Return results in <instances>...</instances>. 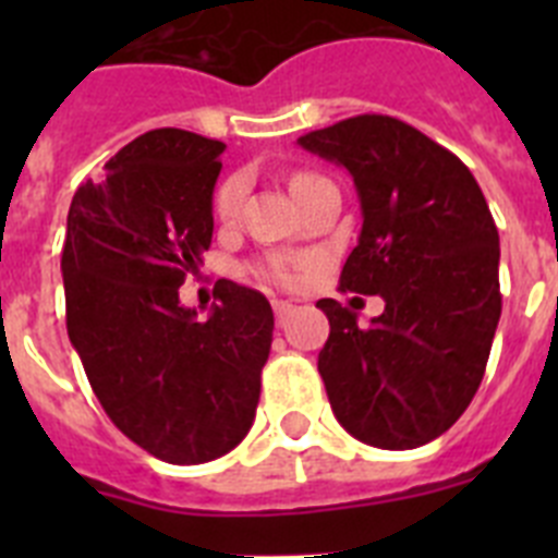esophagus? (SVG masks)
<instances>
[{
    "mask_svg": "<svg viewBox=\"0 0 558 558\" xmlns=\"http://www.w3.org/2000/svg\"><path fill=\"white\" fill-rule=\"evenodd\" d=\"M274 313H276V324H279V327H284V324H288L290 315L295 313V304H290V302H274Z\"/></svg>",
    "mask_w": 558,
    "mask_h": 558,
    "instance_id": "1",
    "label": "esophagus"
}]
</instances>
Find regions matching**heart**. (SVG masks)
Here are the masks:
<instances>
[{
  "instance_id": "heart-1",
  "label": "heart",
  "mask_w": 558,
  "mask_h": 558,
  "mask_svg": "<svg viewBox=\"0 0 558 558\" xmlns=\"http://www.w3.org/2000/svg\"><path fill=\"white\" fill-rule=\"evenodd\" d=\"M307 179H315V175H299V179L293 181V186H299L302 181H307ZM240 192H243L240 179H229L220 184L218 195H215V211H218L220 220H229L231 215H234L236 204H240ZM256 274L263 276L265 282H274V284H293L295 282L293 270H290V265L282 263V259H270V263L259 265V268H256Z\"/></svg>"
}]
</instances>
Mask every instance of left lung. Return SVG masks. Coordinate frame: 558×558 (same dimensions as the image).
<instances>
[{
  "label": "left lung",
  "mask_w": 558,
  "mask_h": 558,
  "mask_svg": "<svg viewBox=\"0 0 558 558\" xmlns=\"http://www.w3.org/2000/svg\"><path fill=\"white\" fill-rule=\"evenodd\" d=\"M299 145L352 172L363 229L340 270L343 293L383 295L357 315L322 299L318 354L335 416L354 438L413 450L450 430L481 386L500 322V236L456 153L408 122L360 113Z\"/></svg>",
  "instance_id": "obj_1"
}]
</instances>
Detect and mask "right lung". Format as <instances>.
Listing matches in <instances>:
<instances>
[{
	"instance_id": "right-lung-1",
	"label": "right lung",
	"mask_w": 558,
	"mask_h": 558,
	"mask_svg": "<svg viewBox=\"0 0 558 558\" xmlns=\"http://www.w3.org/2000/svg\"><path fill=\"white\" fill-rule=\"evenodd\" d=\"M223 142L156 128L77 186L61 270L66 332L102 411L167 463H206L251 430L274 340L268 299L223 282L206 322L179 288L204 263Z\"/></svg>"
}]
</instances>
